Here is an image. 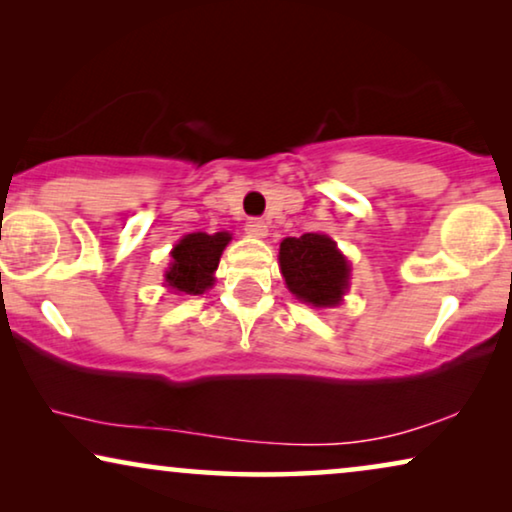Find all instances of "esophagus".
Here are the masks:
<instances>
[{"instance_id": "1", "label": "esophagus", "mask_w": 512, "mask_h": 512, "mask_svg": "<svg viewBox=\"0 0 512 512\" xmlns=\"http://www.w3.org/2000/svg\"><path fill=\"white\" fill-rule=\"evenodd\" d=\"M244 230H247L251 237H265L268 235V223H265L263 219H249Z\"/></svg>"}]
</instances>
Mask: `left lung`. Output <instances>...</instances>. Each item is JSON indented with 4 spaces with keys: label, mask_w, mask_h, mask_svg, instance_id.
Segmentation results:
<instances>
[{
    "label": "left lung",
    "mask_w": 512,
    "mask_h": 512,
    "mask_svg": "<svg viewBox=\"0 0 512 512\" xmlns=\"http://www.w3.org/2000/svg\"><path fill=\"white\" fill-rule=\"evenodd\" d=\"M279 270L293 296L312 307L340 305L349 286V261L331 237L321 233L282 240Z\"/></svg>",
    "instance_id": "obj_1"
}]
</instances>
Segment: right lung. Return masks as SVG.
<instances>
[{"instance_id": "1", "label": "right lung", "mask_w": 512, "mask_h": 512, "mask_svg": "<svg viewBox=\"0 0 512 512\" xmlns=\"http://www.w3.org/2000/svg\"><path fill=\"white\" fill-rule=\"evenodd\" d=\"M230 233H191L181 237L172 249V263L165 272V282L172 291L200 296L214 286V270L219 268Z\"/></svg>"}]
</instances>
